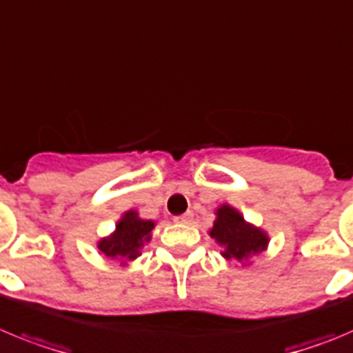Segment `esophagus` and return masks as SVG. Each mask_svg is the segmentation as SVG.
Segmentation results:
<instances>
[{"label": "esophagus", "instance_id": "obj_1", "mask_svg": "<svg viewBox=\"0 0 353 353\" xmlns=\"http://www.w3.org/2000/svg\"><path fill=\"white\" fill-rule=\"evenodd\" d=\"M192 218H193V214L188 211V212H184V214L176 216V218H174V221H176V223H190V221H192Z\"/></svg>", "mask_w": 353, "mask_h": 353}]
</instances>
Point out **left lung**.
<instances>
[{
	"label": "left lung",
	"instance_id": "left-lung-1",
	"mask_svg": "<svg viewBox=\"0 0 353 353\" xmlns=\"http://www.w3.org/2000/svg\"><path fill=\"white\" fill-rule=\"evenodd\" d=\"M211 237L223 248L221 255L227 260H246L248 256L263 252L268 248V236L260 228L252 227L230 205H221L216 212Z\"/></svg>",
	"mask_w": 353,
	"mask_h": 353
}]
</instances>
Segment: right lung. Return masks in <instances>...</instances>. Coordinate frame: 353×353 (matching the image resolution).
I'll list each match as a JSON object with an SVG mask.
<instances>
[{
  "mask_svg": "<svg viewBox=\"0 0 353 353\" xmlns=\"http://www.w3.org/2000/svg\"><path fill=\"white\" fill-rule=\"evenodd\" d=\"M154 228L153 221L141 220L135 211H130L123 216V220L117 223L116 232L107 239L98 243L101 253H105L110 259L135 260L141 255L144 243L151 239V230Z\"/></svg>",
  "mask_w": 353,
  "mask_h": 353,
  "instance_id": "add662e5",
  "label": "right lung"
}]
</instances>
